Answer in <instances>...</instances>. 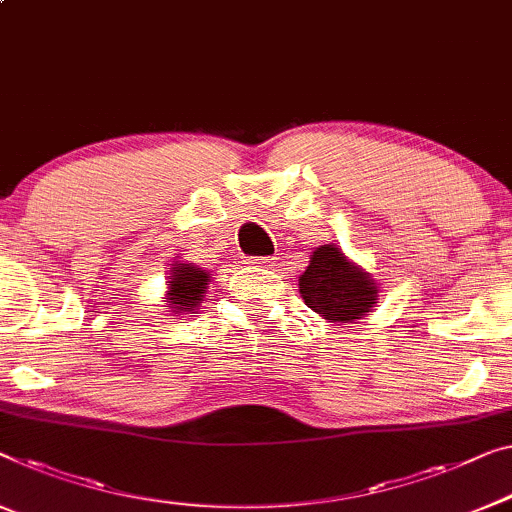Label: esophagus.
Segmentation results:
<instances>
[{
    "label": "esophagus",
    "mask_w": 512,
    "mask_h": 512,
    "mask_svg": "<svg viewBox=\"0 0 512 512\" xmlns=\"http://www.w3.org/2000/svg\"><path fill=\"white\" fill-rule=\"evenodd\" d=\"M254 263L261 265V267H270V265L277 263V258H272V256H258V258H254Z\"/></svg>",
    "instance_id": "esophagus-1"
}]
</instances>
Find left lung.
Returning <instances> with one entry per match:
<instances>
[{
    "label": "left lung",
    "mask_w": 512,
    "mask_h": 512,
    "mask_svg": "<svg viewBox=\"0 0 512 512\" xmlns=\"http://www.w3.org/2000/svg\"><path fill=\"white\" fill-rule=\"evenodd\" d=\"M297 286L309 309L332 322H352L368 316L377 300L371 277L348 263L334 245H322L313 251Z\"/></svg>",
    "instance_id": "left-lung-1"
}]
</instances>
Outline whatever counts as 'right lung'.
I'll return each mask as SVG.
<instances>
[{"label":"right lung","mask_w":512,"mask_h":512,"mask_svg":"<svg viewBox=\"0 0 512 512\" xmlns=\"http://www.w3.org/2000/svg\"><path fill=\"white\" fill-rule=\"evenodd\" d=\"M208 279V272L201 270V267L178 263V267H174V277L167 281V300L171 309H176V313L194 311L201 302L203 288L208 286Z\"/></svg>","instance_id":"add662e5"}]
</instances>
